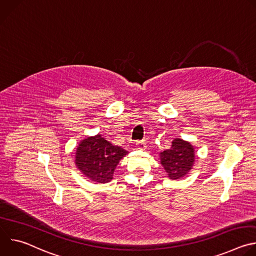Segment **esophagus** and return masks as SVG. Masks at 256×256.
I'll return each instance as SVG.
<instances>
[{"label":"esophagus","mask_w":256,"mask_h":256,"mask_svg":"<svg viewBox=\"0 0 256 256\" xmlns=\"http://www.w3.org/2000/svg\"><path fill=\"white\" fill-rule=\"evenodd\" d=\"M136 148L140 149V150H144L146 148H147V146H146L144 142H136Z\"/></svg>","instance_id":"1"}]
</instances>
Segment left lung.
Segmentation results:
<instances>
[{
  "label": "left lung",
  "instance_id": "8db88e82",
  "mask_svg": "<svg viewBox=\"0 0 256 256\" xmlns=\"http://www.w3.org/2000/svg\"><path fill=\"white\" fill-rule=\"evenodd\" d=\"M159 159L167 177L176 180L184 177L192 169L196 162V152L190 142L176 138L172 140L170 149L159 154Z\"/></svg>",
  "mask_w": 256,
  "mask_h": 256
}]
</instances>
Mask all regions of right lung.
Segmentation results:
<instances>
[{
    "label": "right lung",
    "instance_id": "obj_1",
    "mask_svg": "<svg viewBox=\"0 0 256 256\" xmlns=\"http://www.w3.org/2000/svg\"><path fill=\"white\" fill-rule=\"evenodd\" d=\"M126 154V150L98 134L80 140L76 148L75 165L90 181L104 184L114 179L116 166Z\"/></svg>",
    "mask_w": 256,
    "mask_h": 256
}]
</instances>
